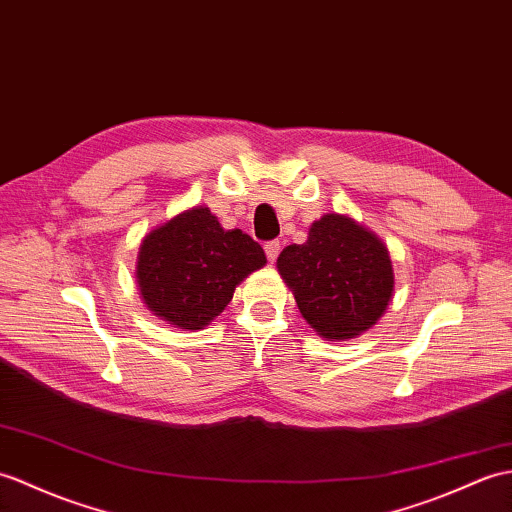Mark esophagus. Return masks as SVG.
<instances>
[{
    "label": "esophagus",
    "mask_w": 512,
    "mask_h": 512,
    "mask_svg": "<svg viewBox=\"0 0 512 512\" xmlns=\"http://www.w3.org/2000/svg\"><path fill=\"white\" fill-rule=\"evenodd\" d=\"M264 251H266V257H268L270 264H275L277 257H279V253H281V244H279V240H270V242H266V244H264Z\"/></svg>",
    "instance_id": "1"
}]
</instances>
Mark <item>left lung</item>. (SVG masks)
<instances>
[{
  "instance_id": "obj_1",
  "label": "left lung",
  "mask_w": 512,
  "mask_h": 512,
  "mask_svg": "<svg viewBox=\"0 0 512 512\" xmlns=\"http://www.w3.org/2000/svg\"><path fill=\"white\" fill-rule=\"evenodd\" d=\"M277 268L303 318L327 340L355 338L375 325L395 285L386 246L338 213L316 220L305 244L285 246Z\"/></svg>"
}]
</instances>
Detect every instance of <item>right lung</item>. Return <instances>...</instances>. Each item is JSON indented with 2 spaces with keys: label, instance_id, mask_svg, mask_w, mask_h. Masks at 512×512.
Masks as SVG:
<instances>
[{
  "label": "right lung",
  "instance_id": "add662e5",
  "mask_svg": "<svg viewBox=\"0 0 512 512\" xmlns=\"http://www.w3.org/2000/svg\"><path fill=\"white\" fill-rule=\"evenodd\" d=\"M264 264V248L251 235L224 231L207 207H196L146 235L137 281L154 314L202 329L229 305L235 285Z\"/></svg>",
  "mask_w": 512,
  "mask_h": 512
}]
</instances>
